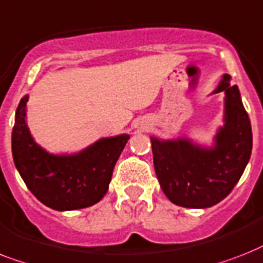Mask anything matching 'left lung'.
<instances>
[{
    "instance_id": "left-lung-1",
    "label": "left lung",
    "mask_w": 263,
    "mask_h": 263,
    "mask_svg": "<svg viewBox=\"0 0 263 263\" xmlns=\"http://www.w3.org/2000/svg\"><path fill=\"white\" fill-rule=\"evenodd\" d=\"M224 74L213 93L224 91V127L215 146L204 148L187 139L151 138L154 167L166 197L185 208H209L231 193L240 180L253 148L249 115L236 85Z\"/></svg>"
}]
</instances>
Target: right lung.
Listing matches in <instances>:
<instances>
[{"mask_svg": "<svg viewBox=\"0 0 263 263\" xmlns=\"http://www.w3.org/2000/svg\"><path fill=\"white\" fill-rule=\"evenodd\" d=\"M28 96L21 98L12 131V154L25 185L55 211L95 205L108 192L113 167L129 136L100 139L74 155H54L33 140L25 121Z\"/></svg>", "mask_w": 263, "mask_h": 263, "instance_id": "obj_1", "label": "right lung"}]
</instances>
